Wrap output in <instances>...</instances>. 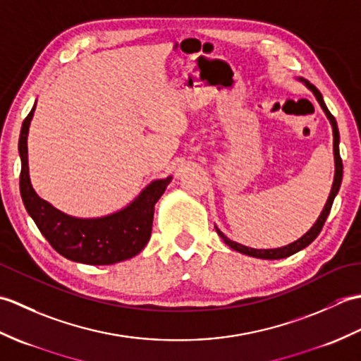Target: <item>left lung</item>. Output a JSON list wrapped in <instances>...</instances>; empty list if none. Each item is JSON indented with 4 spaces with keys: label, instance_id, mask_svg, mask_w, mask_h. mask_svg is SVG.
Returning a JSON list of instances; mask_svg holds the SVG:
<instances>
[{
    "label": "left lung",
    "instance_id": "1",
    "mask_svg": "<svg viewBox=\"0 0 361 361\" xmlns=\"http://www.w3.org/2000/svg\"><path fill=\"white\" fill-rule=\"evenodd\" d=\"M299 82H302L305 87H307L313 96L317 97L318 104L321 105V109H323V111L326 113V116L329 119V122H331L332 126V133H334V161H335V175H334V183H332V189H331V194H329L327 197V202L324 204L323 211H321L319 217L317 219L315 224H313V226L309 229L307 233H305L304 235L299 237L298 240L291 242L288 245H286V247H281V248H270V250H257V248H250V247H245V245L242 243H237V242H233L231 239H228V237L220 231V229L216 226V231L217 234L224 239V242L228 245L229 248H233L235 251L242 252V255H247V256H251V257H257V259H283V257H288L291 255H295V252L304 250L307 245H310L313 240L317 239L318 234L321 229H323V225L324 221L329 216V212H331V208H332V203L335 200L336 194H338L340 190V186H341V180H343V163H341V157H340V132H338V126H336V121L335 118L331 114V111L327 110V106L324 104V99H323V94L319 93V91L317 90L315 85H312L310 82H307L305 79H298Z\"/></svg>",
    "mask_w": 361,
    "mask_h": 361
}]
</instances>
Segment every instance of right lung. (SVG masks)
I'll return each mask as SVG.
<instances>
[{"instance_id": "right-lung-1", "label": "right lung", "mask_w": 361, "mask_h": 361, "mask_svg": "<svg viewBox=\"0 0 361 361\" xmlns=\"http://www.w3.org/2000/svg\"><path fill=\"white\" fill-rule=\"evenodd\" d=\"M32 110L23 121L18 153L21 159L20 194L27 214L59 255L87 265H111L132 259L147 245L155 204L164 194L172 175L153 180L126 208L102 217H73L38 197L29 176L27 135Z\"/></svg>"}]
</instances>
